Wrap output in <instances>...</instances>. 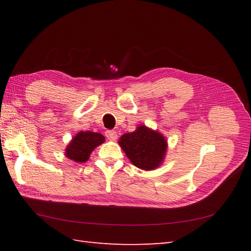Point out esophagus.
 Listing matches in <instances>:
<instances>
[{
	"mask_svg": "<svg viewBox=\"0 0 251 251\" xmlns=\"http://www.w3.org/2000/svg\"><path fill=\"white\" fill-rule=\"evenodd\" d=\"M105 135L108 140L110 141H116L117 139H118V135H117V132L114 131V130H108L105 132Z\"/></svg>",
	"mask_w": 251,
	"mask_h": 251,
	"instance_id": "obj_1",
	"label": "esophagus"
}]
</instances>
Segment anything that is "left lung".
I'll return each instance as SVG.
<instances>
[{
    "label": "left lung",
    "instance_id": "8db88e82",
    "mask_svg": "<svg viewBox=\"0 0 251 251\" xmlns=\"http://www.w3.org/2000/svg\"><path fill=\"white\" fill-rule=\"evenodd\" d=\"M118 143L133 165L147 171L161 165L168 146L161 133L145 126H137L134 132L126 133Z\"/></svg>",
    "mask_w": 251,
    "mask_h": 251
}]
</instances>
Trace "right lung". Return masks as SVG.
I'll list each match as a JSON object with an SVG mask.
<instances>
[{"mask_svg": "<svg viewBox=\"0 0 251 251\" xmlns=\"http://www.w3.org/2000/svg\"><path fill=\"white\" fill-rule=\"evenodd\" d=\"M104 142L105 137L100 133L81 131L66 147L65 155L75 162H85L88 161L94 148L103 144Z\"/></svg>", "mask_w": 251, "mask_h": 251, "instance_id": "add662e5", "label": "right lung"}]
</instances>
